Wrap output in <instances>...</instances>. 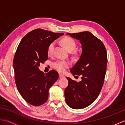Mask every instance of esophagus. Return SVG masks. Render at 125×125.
I'll use <instances>...</instances> for the list:
<instances>
[{
    "mask_svg": "<svg viewBox=\"0 0 125 125\" xmlns=\"http://www.w3.org/2000/svg\"><path fill=\"white\" fill-rule=\"evenodd\" d=\"M59 77L60 78H65V76L64 75H61V74H59Z\"/></svg>",
    "mask_w": 125,
    "mask_h": 125,
    "instance_id": "obj_1",
    "label": "esophagus"
}]
</instances>
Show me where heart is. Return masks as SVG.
Masks as SVG:
<instances>
[{"instance_id": "heart-1", "label": "heart", "mask_w": 125, "mask_h": 125, "mask_svg": "<svg viewBox=\"0 0 125 125\" xmlns=\"http://www.w3.org/2000/svg\"><path fill=\"white\" fill-rule=\"evenodd\" d=\"M61 43L68 51H72L75 48L76 44L74 40L70 37L66 36L61 40ZM55 46V42H52L48 47L47 52L48 55H50L52 54ZM70 63L67 61L57 60L53 63L52 67L57 71L61 73H64L67 69L69 68Z\"/></svg>"}]
</instances>
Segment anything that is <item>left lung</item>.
Listing matches in <instances>:
<instances>
[{
    "instance_id": "1",
    "label": "left lung",
    "mask_w": 125,
    "mask_h": 125,
    "mask_svg": "<svg viewBox=\"0 0 125 125\" xmlns=\"http://www.w3.org/2000/svg\"><path fill=\"white\" fill-rule=\"evenodd\" d=\"M67 34L82 45L80 58L70 70L73 76H81L82 81L67 77L65 102L71 108L82 109L91 104L100 94L106 71L107 52L103 42L89 31Z\"/></svg>"
}]
</instances>
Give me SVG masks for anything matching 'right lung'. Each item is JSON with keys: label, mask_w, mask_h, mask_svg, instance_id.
<instances>
[{"label": "right lung", "mask_w": 125, "mask_h": 125, "mask_svg": "<svg viewBox=\"0 0 125 125\" xmlns=\"http://www.w3.org/2000/svg\"><path fill=\"white\" fill-rule=\"evenodd\" d=\"M63 34L36 29L26 34L17 48L13 64L15 84L22 97L31 105L46 103L49 89L58 78L57 71L52 70L45 75L39 67L48 59V45Z\"/></svg>", "instance_id": "add662e5"}]
</instances>
